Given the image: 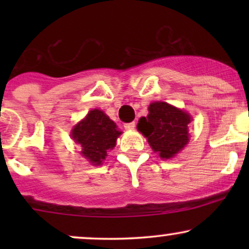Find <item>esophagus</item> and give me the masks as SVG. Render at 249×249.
<instances>
[{"instance_id": "1", "label": "esophagus", "mask_w": 249, "mask_h": 249, "mask_svg": "<svg viewBox=\"0 0 249 249\" xmlns=\"http://www.w3.org/2000/svg\"><path fill=\"white\" fill-rule=\"evenodd\" d=\"M124 127L126 128V130H133V128L136 127V123H134V122L126 123V124H124Z\"/></svg>"}]
</instances>
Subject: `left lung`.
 Segmentation results:
<instances>
[{
	"label": "left lung",
	"mask_w": 249,
	"mask_h": 249,
	"mask_svg": "<svg viewBox=\"0 0 249 249\" xmlns=\"http://www.w3.org/2000/svg\"><path fill=\"white\" fill-rule=\"evenodd\" d=\"M191 117L167 103L156 102L148 107V116L139 119L137 128L147 138L154 152L170 159L188 142Z\"/></svg>",
	"instance_id": "1"
}]
</instances>
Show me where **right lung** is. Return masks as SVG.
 <instances>
[{
    "mask_svg": "<svg viewBox=\"0 0 249 249\" xmlns=\"http://www.w3.org/2000/svg\"><path fill=\"white\" fill-rule=\"evenodd\" d=\"M122 132L117 131L116 124L101 110L90 111L87 118L72 130V138L81 144L83 156L93 165H101L112 150Z\"/></svg>",
    "mask_w": 249,
    "mask_h": 249,
    "instance_id": "1",
    "label": "right lung"
}]
</instances>
